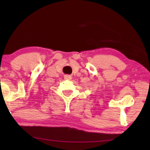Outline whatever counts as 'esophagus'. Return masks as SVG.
Returning <instances> with one entry per match:
<instances>
[{"label": "esophagus", "mask_w": 150, "mask_h": 150, "mask_svg": "<svg viewBox=\"0 0 150 150\" xmlns=\"http://www.w3.org/2000/svg\"><path fill=\"white\" fill-rule=\"evenodd\" d=\"M64 78H65V79H66V80H71V79H72V77H71V75H65V77H64Z\"/></svg>", "instance_id": "1"}]
</instances>
